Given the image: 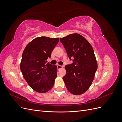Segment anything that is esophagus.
Wrapping results in <instances>:
<instances>
[{"mask_svg":"<svg viewBox=\"0 0 122 122\" xmlns=\"http://www.w3.org/2000/svg\"><path fill=\"white\" fill-rule=\"evenodd\" d=\"M57 69H58V70H60V69L62 68V66H61V65H57Z\"/></svg>","mask_w":122,"mask_h":122,"instance_id":"esophagus-1","label":"esophagus"}]
</instances>
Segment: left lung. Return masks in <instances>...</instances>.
<instances>
[{
	"label": "left lung",
	"instance_id": "obj_1",
	"mask_svg": "<svg viewBox=\"0 0 122 122\" xmlns=\"http://www.w3.org/2000/svg\"><path fill=\"white\" fill-rule=\"evenodd\" d=\"M60 41L73 63L65 66L66 74L62 77L68 90L74 95L86 92L93 82L98 68L92 45L83 36L69 35Z\"/></svg>",
	"mask_w": 122,
	"mask_h": 122
}]
</instances>
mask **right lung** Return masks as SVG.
Returning a JSON list of instances; mask_svg holds the SVG:
<instances>
[{"label":"right lung","mask_w":122,"mask_h":122,"mask_svg":"<svg viewBox=\"0 0 122 122\" xmlns=\"http://www.w3.org/2000/svg\"><path fill=\"white\" fill-rule=\"evenodd\" d=\"M59 38L41 36L28 44L23 51L20 64L25 80L33 90L44 93L53 86L57 77V67L47 62Z\"/></svg>","instance_id":"obj_1"}]
</instances>
